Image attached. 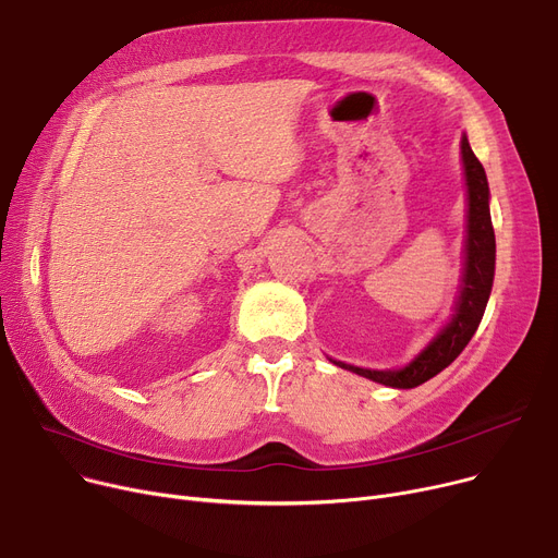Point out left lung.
I'll use <instances>...</instances> for the list:
<instances>
[{
	"instance_id": "1",
	"label": "left lung",
	"mask_w": 558,
	"mask_h": 558,
	"mask_svg": "<svg viewBox=\"0 0 558 558\" xmlns=\"http://www.w3.org/2000/svg\"><path fill=\"white\" fill-rule=\"evenodd\" d=\"M461 160H463V175H465V192H468V223H465V262H463V276L461 289L454 303V314L448 320V326L438 332L421 353L402 368L396 371H371L360 368L353 364H343L337 360V366L353 371L373 383H379L393 389H414L429 377L441 373L450 366L461 350L468 345L477 332L482 316L493 289L495 276V232L490 223L488 210V181L486 171L477 156L473 154L468 137H461Z\"/></svg>"
}]
</instances>
